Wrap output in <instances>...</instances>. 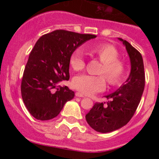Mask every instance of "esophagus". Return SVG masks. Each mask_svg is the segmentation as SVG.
Returning <instances> with one entry per match:
<instances>
[{
	"label": "esophagus",
	"instance_id": "obj_1",
	"mask_svg": "<svg viewBox=\"0 0 159 159\" xmlns=\"http://www.w3.org/2000/svg\"><path fill=\"white\" fill-rule=\"evenodd\" d=\"M75 96H76V97H78V98H84V96L82 94H81V93H80V92H76L75 93Z\"/></svg>",
	"mask_w": 159,
	"mask_h": 159
}]
</instances>
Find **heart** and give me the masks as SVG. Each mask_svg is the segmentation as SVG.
Masks as SVG:
<instances>
[{
  "instance_id": "heart-1",
  "label": "heart",
  "mask_w": 159,
  "mask_h": 159,
  "mask_svg": "<svg viewBox=\"0 0 159 159\" xmlns=\"http://www.w3.org/2000/svg\"><path fill=\"white\" fill-rule=\"evenodd\" d=\"M91 54L98 57L102 62L99 73L104 75H94L81 74L75 76L72 80V86L87 95L103 91L106 87V78L110 84H118L122 79L125 72V65L118 59V51L113 45L102 43L90 47ZM70 65L75 70H81L85 66V60L81 49H76L70 56Z\"/></svg>"
}]
</instances>
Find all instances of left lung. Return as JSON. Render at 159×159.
I'll return each instance as SVG.
<instances>
[{
    "instance_id": "obj_1",
    "label": "left lung",
    "mask_w": 159,
    "mask_h": 159,
    "mask_svg": "<svg viewBox=\"0 0 159 159\" xmlns=\"http://www.w3.org/2000/svg\"><path fill=\"white\" fill-rule=\"evenodd\" d=\"M125 46L131 62V72L125 82L116 91L105 96L108 102L95 103L85 115L88 124L102 133H108L125 125L139 105L145 89V71L142 54L125 40L118 38Z\"/></svg>"
}]
</instances>
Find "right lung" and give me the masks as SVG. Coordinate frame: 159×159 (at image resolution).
<instances>
[{"label":"right lung","instance_id":"1","mask_svg":"<svg viewBox=\"0 0 159 159\" xmlns=\"http://www.w3.org/2000/svg\"><path fill=\"white\" fill-rule=\"evenodd\" d=\"M96 35L56 30L41 36L30 51L21 81V96L27 109L38 120L46 121L59 115L75 97L67 86L70 56L77 48Z\"/></svg>","mask_w":159,"mask_h":159}]
</instances>
